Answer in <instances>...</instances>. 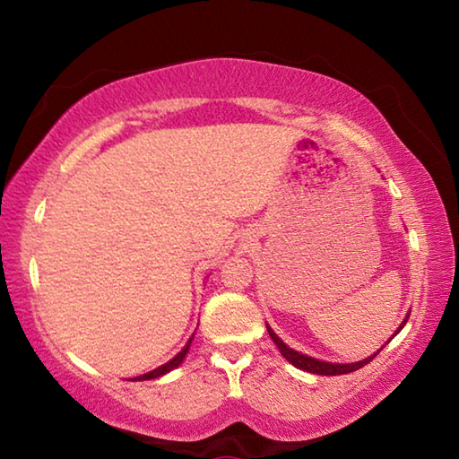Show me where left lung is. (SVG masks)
Listing matches in <instances>:
<instances>
[{
	"label": "left lung",
	"mask_w": 459,
	"mask_h": 459,
	"mask_svg": "<svg viewBox=\"0 0 459 459\" xmlns=\"http://www.w3.org/2000/svg\"><path fill=\"white\" fill-rule=\"evenodd\" d=\"M407 320H409V316L405 317V322L401 324V328H403V325L407 324ZM401 328H399L397 332H401ZM267 332H269L271 340L275 342V346L279 348V352L283 354V359L290 360V362L293 364V367H298V368L306 370V372H314V375L333 377V375H346V372H354V370L362 368L364 364H368L372 359H375V356H377L380 351H383V348H380V351H378L377 354H372V356H368V359H364V360H360V362H352V364H332V362H324V360L309 359V356H306V354H299V352L291 351V348H287V346L283 344V342L275 336V332L271 330L269 325H267ZM397 332H394V333H397ZM388 342H391V340H388Z\"/></svg>",
	"instance_id": "8db88e82"
}]
</instances>
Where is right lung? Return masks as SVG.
<instances>
[{
    "mask_svg": "<svg viewBox=\"0 0 459 459\" xmlns=\"http://www.w3.org/2000/svg\"><path fill=\"white\" fill-rule=\"evenodd\" d=\"M190 342H192V338L188 340V344H186L180 352H178L172 360H168L166 364H161V367H158L155 370H152V372H147V375H142V377H137L135 380H150V378H158V377H161V375H166V372H169L172 368H176V367H180L182 364V360H184V356H186V352H188V348H190Z\"/></svg>",
    "mask_w": 459,
    "mask_h": 459,
    "instance_id": "right-lung-1",
    "label": "right lung"
}]
</instances>
